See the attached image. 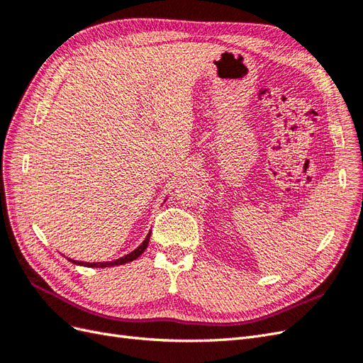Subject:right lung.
<instances>
[{
    "label": "right lung",
    "instance_id": "right-lung-1",
    "mask_svg": "<svg viewBox=\"0 0 363 363\" xmlns=\"http://www.w3.org/2000/svg\"><path fill=\"white\" fill-rule=\"evenodd\" d=\"M150 236H151V233L147 235L144 242H142L136 250L128 252V255H125L124 257H119V259L112 260V262H94V263H91V262H77V260H74V259H68V260L72 262V263H75V265L89 267V268H107V267H115V265H124V263H127V262H133L135 259H138V257L142 255V252H144V251L147 250L148 242H150Z\"/></svg>",
    "mask_w": 363,
    "mask_h": 363
}]
</instances>
